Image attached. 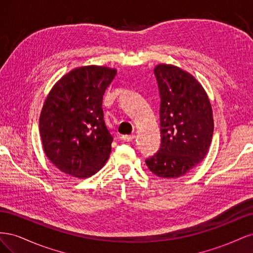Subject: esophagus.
Masks as SVG:
<instances>
[{"mask_svg": "<svg viewBox=\"0 0 253 253\" xmlns=\"http://www.w3.org/2000/svg\"><path fill=\"white\" fill-rule=\"evenodd\" d=\"M135 138V135H124V136H121V140H124V141H126V142H131V141H133V139Z\"/></svg>", "mask_w": 253, "mask_h": 253, "instance_id": "obj_1", "label": "esophagus"}]
</instances>
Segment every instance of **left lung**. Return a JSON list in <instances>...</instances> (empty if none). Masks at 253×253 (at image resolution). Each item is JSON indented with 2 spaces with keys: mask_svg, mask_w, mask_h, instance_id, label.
<instances>
[{
  "mask_svg": "<svg viewBox=\"0 0 253 253\" xmlns=\"http://www.w3.org/2000/svg\"><path fill=\"white\" fill-rule=\"evenodd\" d=\"M154 74L162 143L145 164L159 177L176 178L192 170L208 153L214 128L212 108L202 84L181 68L159 64Z\"/></svg>",
  "mask_w": 253,
  "mask_h": 253,
  "instance_id": "1",
  "label": "left lung"
}]
</instances>
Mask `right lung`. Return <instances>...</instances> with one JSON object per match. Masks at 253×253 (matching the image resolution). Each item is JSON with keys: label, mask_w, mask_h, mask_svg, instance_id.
Masks as SVG:
<instances>
[{"label": "right lung", "mask_w": 253, "mask_h": 253, "mask_svg": "<svg viewBox=\"0 0 253 253\" xmlns=\"http://www.w3.org/2000/svg\"><path fill=\"white\" fill-rule=\"evenodd\" d=\"M115 68L88 65L61 78L44 102L40 135L45 154L60 171L78 178L96 174L112 151L102 99Z\"/></svg>", "instance_id": "right-lung-1"}]
</instances>
